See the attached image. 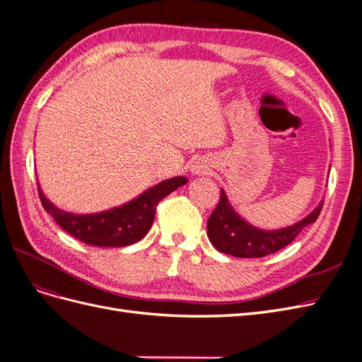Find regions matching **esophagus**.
<instances>
[{"instance_id": "esophagus-1", "label": "esophagus", "mask_w": 362, "mask_h": 362, "mask_svg": "<svg viewBox=\"0 0 362 362\" xmlns=\"http://www.w3.org/2000/svg\"><path fill=\"white\" fill-rule=\"evenodd\" d=\"M192 170L194 172V173H206V170H208V166L206 164H204V163H194L193 164V168H192Z\"/></svg>"}]
</instances>
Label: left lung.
I'll use <instances>...</instances> for the list:
<instances>
[{"mask_svg": "<svg viewBox=\"0 0 362 362\" xmlns=\"http://www.w3.org/2000/svg\"><path fill=\"white\" fill-rule=\"evenodd\" d=\"M323 202L325 201H322L313 213L298 223L275 229V231H264V229H258L243 221L234 211L222 189L221 201H218L211 216L208 217L206 234L211 245L223 254L238 258L266 257L290 245L305 226L314 223L322 211Z\"/></svg>", "mask_w": 362, "mask_h": 362, "instance_id": "obj_1", "label": "left lung"}]
</instances>
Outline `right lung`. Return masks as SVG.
I'll use <instances>...</instances> for the list:
<instances>
[{"instance_id":"add662e5","label":"right lung","mask_w":362,"mask_h":362,"mask_svg":"<svg viewBox=\"0 0 362 362\" xmlns=\"http://www.w3.org/2000/svg\"><path fill=\"white\" fill-rule=\"evenodd\" d=\"M187 181L189 180L184 177L161 181L131 202L96 214H72L62 211L45 198L39 184L37 190L45 211L72 237L92 246L122 247L133 245L146 235L154 223L158 202Z\"/></svg>"}]
</instances>
